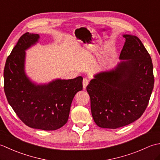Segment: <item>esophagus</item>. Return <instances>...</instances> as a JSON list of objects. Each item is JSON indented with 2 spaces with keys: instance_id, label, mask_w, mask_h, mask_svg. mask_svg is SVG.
<instances>
[{
  "instance_id": "34e87169",
  "label": "esophagus",
  "mask_w": 160,
  "mask_h": 160,
  "mask_svg": "<svg viewBox=\"0 0 160 160\" xmlns=\"http://www.w3.org/2000/svg\"><path fill=\"white\" fill-rule=\"evenodd\" d=\"M89 80L87 79V78H84V80H83V82H82V84H83V88H84V89H86V87H87L88 84H89Z\"/></svg>"
}]
</instances>
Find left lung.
<instances>
[{
  "label": "left lung",
  "instance_id": "obj_1",
  "mask_svg": "<svg viewBox=\"0 0 160 160\" xmlns=\"http://www.w3.org/2000/svg\"><path fill=\"white\" fill-rule=\"evenodd\" d=\"M125 42L115 67L94 75L87 87L91 114L99 127L117 128L137 120L148 106L154 86L151 58L136 36Z\"/></svg>",
  "mask_w": 160,
  "mask_h": 160
}]
</instances>
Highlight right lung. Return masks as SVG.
<instances>
[{"instance_id": "right-lung-1", "label": "right lung", "mask_w": 160, "mask_h": 160, "mask_svg": "<svg viewBox=\"0 0 160 160\" xmlns=\"http://www.w3.org/2000/svg\"><path fill=\"white\" fill-rule=\"evenodd\" d=\"M40 36L27 32L6 60L4 90L16 115L28 127L54 131L65 124L73 98L82 90V76L37 84L25 72V51L38 42Z\"/></svg>"}]
</instances>
